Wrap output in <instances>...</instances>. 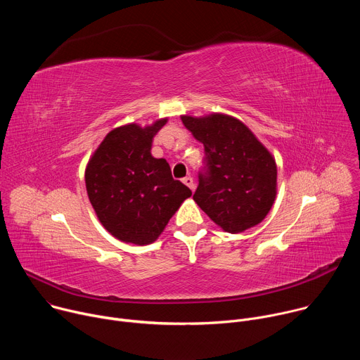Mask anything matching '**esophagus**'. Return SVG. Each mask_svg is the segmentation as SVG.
Listing matches in <instances>:
<instances>
[{"instance_id": "esophagus-1", "label": "esophagus", "mask_w": 360, "mask_h": 360, "mask_svg": "<svg viewBox=\"0 0 360 360\" xmlns=\"http://www.w3.org/2000/svg\"><path fill=\"white\" fill-rule=\"evenodd\" d=\"M182 182H184L186 186H189L191 191L195 189V182H193V178H192V176H185V178L182 179Z\"/></svg>"}]
</instances>
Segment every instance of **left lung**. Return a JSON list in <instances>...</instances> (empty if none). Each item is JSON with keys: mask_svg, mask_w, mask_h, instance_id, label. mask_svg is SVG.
I'll return each instance as SVG.
<instances>
[{"mask_svg": "<svg viewBox=\"0 0 360 360\" xmlns=\"http://www.w3.org/2000/svg\"><path fill=\"white\" fill-rule=\"evenodd\" d=\"M182 122L205 148L193 193L199 208L229 233L262 222L276 198L278 169L271 152L233 117L184 115Z\"/></svg>", "mask_w": 360, "mask_h": 360, "instance_id": "8db88e82", "label": "left lung"}]
</instances>
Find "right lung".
I'll return each instance as SVG.
<instances>
[{"mask_svg": "<svg viewBox=\"0 0 360 360\" xmlns=\"http://www.w3.org/2000/svg\"><path fill=\"white\" fill-rule=\"evenodd\" d=\"M167 121L112 129L86 165L85 185L92 208L104 228L122 242L148 245L157 240L192 195L172 178L164 158L150 155L152 139Z\"/></svg>", "mask_w": 360, "mask_h": 360, "instance_id": "1", "label": "right lung"}]
</instances>
